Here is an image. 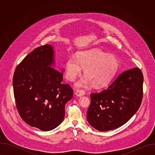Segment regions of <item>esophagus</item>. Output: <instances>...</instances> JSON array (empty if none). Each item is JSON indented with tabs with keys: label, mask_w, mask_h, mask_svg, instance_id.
<instances>
[{
	"label": "esophagus",
	"mask_w": 155,
	"mask_h": 155,
	"mask_svg": "<svg viewBox=\"0 0 155 155\" xmlns=\"http://www.w3.org/2000/svg\"><path fill=\"white\" fill-rule=\"evenodd\" d=\"M85 94V91L83 90H77L75 92V95L78 97H81Z\"/></svg>",
	"instance_id": "obj_1"
}]
</instances>
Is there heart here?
<instances>
[{
	"label": "heart",
	"instance_id": "1",
	"mask_svg": "<svg viewBox=\"0 0 155 155\" xmlns=\"http://www.w3.org/2000/svg\"><path fill=\"white\" fill-rule=\"evenodd\" d=\"M118 61L113 54H107L98 49L80 51L76 59L71 58L65 65V77L73 81L83 69L84 77L76 83L77 87H87L93 84L102 87L112 80L118 68Z\"/></svg>",
	"mask_w": 155,
	"mask_h": 155
}]
</instances>
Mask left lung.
I'll return each instance as SVG.
<instances>
[{
    "mask_svg": "<svg viewBox=\"0 0 155 155\" xmlns=\"http://www.w3.org/2000/svg\"><path fill=\"white\" fill-rule=\"evenodd\" d=\"M143 77L137 68L121 73L106 90L91 94L87 120L99 131L115 129L139 110L143 97Z\"/></svg>",
    "mask_w": 155,
    "mask_h": 155,
    "instance_id": "left-lung-1",
    "label": "left lung"
}]
</instances>
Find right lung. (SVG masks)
Listing matches in <instances>:
<instances>
[{"mask_svg":"<svg viewBox=\"0 0 155 155\" xmlns=\"http://www.w3.org/2000/svg\"><path fill=\"white\" fill-rule=\"evenodd\" d=\"M54 55L50 45L35 48L17 66L13 78L20 117L28 124L44 131L62 123L65 105L73 97L71 87L62 83L64 69H54Z\"/></svg>","mask_w":155,"mask_h":155,"instance_id":"right-lung-1","label":"right lung"}]
</instances>
